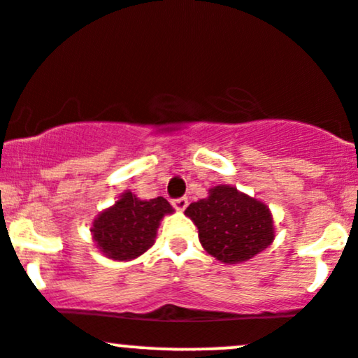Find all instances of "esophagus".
Instances as JSON below:
<instances>
[{
    "label": "esophagus",
    "instance_id": "obj_1",
    "mask_svg": "<svg viewBox=\"0 0 358 358\" xmlns=\"http://www.w3.org/2000/svg\"><path fill=\"white\" fill-rule=\"evenodd\" d=\"M173 207H175L176 210H185L187 206H188V199L187 197H178L173 200Z\"/></svg>",
    "mask_w": 358,
    "mask_h": 358
}]
</instances>
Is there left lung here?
Instances as JSON below:
<instances>
[{"label":"left lung","instance_id":"obj_1","mask_svg":"<svg viewBox=\"0 0 358 358\" xmlns=\"http://www.w3.org/2000/svg\"><path fill=\"white\" fill-rule=\"evenodd\" d=\"M185 214L199 227L207 253L224 263L250 260L273 241V221L265 203L234 187H214L209 197L190 203Z\"/></svg>","mask_w":358,"mask_h":358}]
</instances>
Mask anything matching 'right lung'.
Masks as SVG:
<instances>
[{
    "mask_svg": "<svg viewBox=\"0 0 358 358\" xmlns=\"http://www.w3.org/2000/svg\"><path fill=\"white\" fill-rule=\"evenodd\" d=\"M173 209L166 199H137L125 192L115 206L95 219L93 239L105 257L112 260H132L151 248L159 221Z\"/></svg>",
    "mask_w": 358,
    "mask_h": 358,
    "instance_id": "add662e5",
    "label": "right lung"
}]
</instances>
